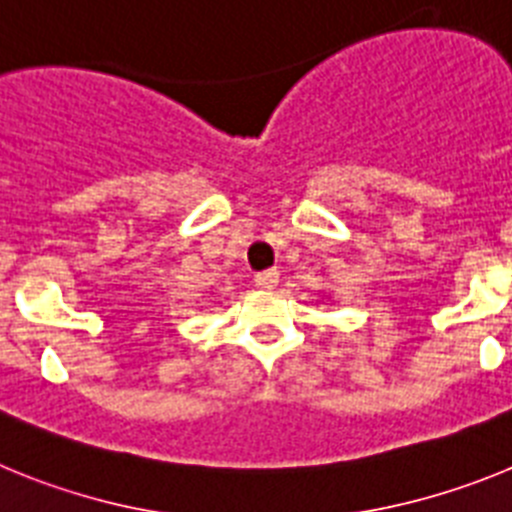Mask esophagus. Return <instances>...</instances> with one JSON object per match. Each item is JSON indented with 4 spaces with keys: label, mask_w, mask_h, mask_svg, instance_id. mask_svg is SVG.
<instances>
[{
    "label": "esophagus",
    "mask_w": 512,
    "mask_h": 512,
    "mask_svg": "<svg viewBox=\"0 0 512 512\" xmlns=\"http://www.w3.org/2000/svg\"><path fill=\"white\" fill-rule=\"evenodd\" d=\"M256 284H259L261 289H274L279 284V271L277 269H266V271H259L256 274Z\"/></svg>",
    "instance_id": "1"
}]
</instances>
